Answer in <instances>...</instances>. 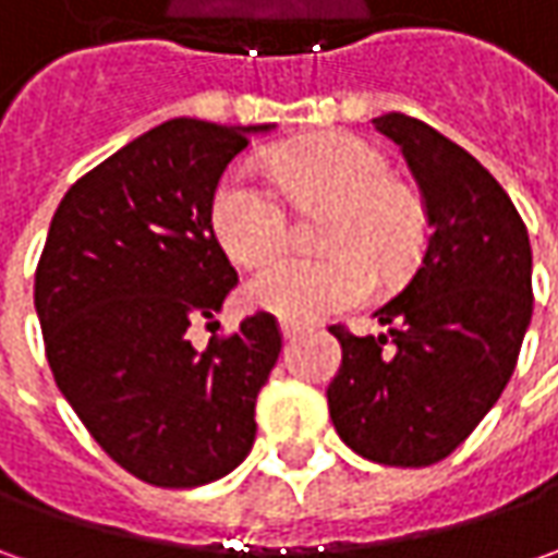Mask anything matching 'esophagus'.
Listing matches in <instances>:
<instances>
[{
	"instance_id": "obj_1",
	"label": "esophagus",
	"mask_w": 558,
	"mask_h": 558,
	"mask_svg": "<svg viewBox=\"0 0 558 558\" xmlns=\"http://www.w3.org/2000/svg\"><path fill=\"white\" fill-rule=\"evenodd\" d=\"M279 329H282V338H286V341H291V338H298V335L304 332V326H298V323H282Z\"/></svg>"
}]
</instances>
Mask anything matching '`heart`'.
Masks as SVG:
<instances>
[{"mask_svg": "<svg viewBox=\"0 0 558 558\" xmlns=\"http://www.w3.org/2000/svg\"><path fill=\"white\" fill-rule=\"evenodd\" d=\"M269 173L298 207L329 202L319 229L323 254H286L267 260L245 282L251 307L286 323H313L366 301L373 267L397 279L413 267L425 239L418 198L391 180V161L373 142L351 133H319L272 151ZM210 229L239 264H257L289 239V210L272 185L245 167H232L210 195Z\"/></svg>", "mask_w": 558, "mask_h": 558, "instance_id": "obj_1", "label": "heart"}]
</instances>
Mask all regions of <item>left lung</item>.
Segmentation results:
<instances>
[{
	"label": "left lung",
	"instance_id": "obj_1",
	"mask_svg": "<svg viewBox=\"0 0 558 558\" xmlns=\"http://www.w3.org/2000/svg\"><path fill=\"white\" fill-rule=\"evenodd\" d=\"M416 177L428 239L410 282L375 316L388 335L332 326L341 369L329 385L338 438L381 465L450 457L504 395L519 363L534 291L527 229L465 148L410 114H381Z\"/></svg>",
	"mask_w": 558,
	"mask_h": 558
}]
</instances>
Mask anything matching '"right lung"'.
<instances>
[{
  "label": "right lung",
  "instance_id": "add662e5",
  "mask_svg": "<svg viewBox=\"0 0 558 558\" xmlns=\"http://www.w3.org/2000/svg\"><path fill=\"white\" fill-rule=\"evenodd\" d=\"M257 130L192 118L148 130L68 189L36 264L61 395L120 469L155 487L217 482L245 460L282 351L264 311L204 351L189 341L239 282L207 207Z\"/></svg>",
  "mask_w": 558,
  "mask_h": 558
}]
</instances>
